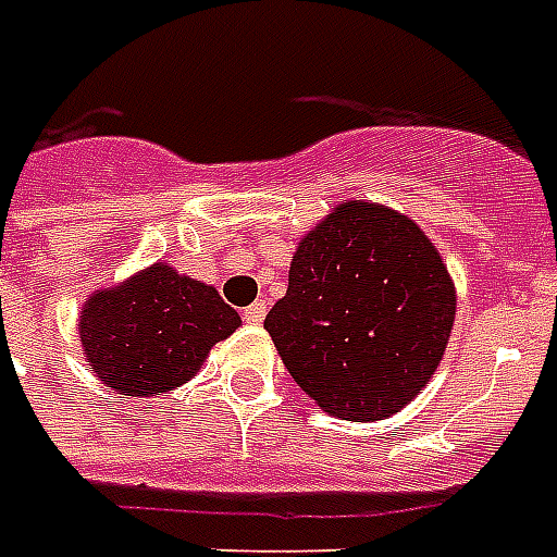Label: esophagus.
I'll return each mask as SVG.
<instances>
[{
  "label": "esophagus",
  "mask_w": 557,
  "mask_h": 557,
  "mask_svg": "<svg viewBox=\"0 0 557 557\" xmlns=\"http://www.w3.org/2000/svg\"><path fill=\"white\" fill-rule=\"evenodd\" d=\"M265 312H269V306L257 300V304H251L248 309H245L243 318H245V323H253V326H257V323L265 321Z\"/></svg>",
  "instance_id": "1"
}]
</instances>
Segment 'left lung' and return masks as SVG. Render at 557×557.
Segmentation results:
<instances>
[{"label":"left lung","instance_id":"obj_1","mask_svg":"<svg viewBox=\"0 0 557 557\" xmlns=\"http://www.w3.org/2000/svg\"><path fill=\"white\" fill-rule=\"evenodd\" d=\"M454 314L457 292L422 227L384 205L344 201L300 239L265 330L318 407L375 422L431 381Z\"/></svg>","mask_w":557,"mask_h":557}]
</instances>
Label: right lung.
I'll return each instance as SVG.
<instances>
[{"label":"right lung","mask_w":557,"mask_h":557,"mask_svg":"<svg viewBox=\"0 0 557 557\" xmlns=\"http://www.w3.org/2000/svg\"><path fill=\"white\" fill-rule=\"evenodd\" d=\"M239 323L216 288L156 262L86 300L83 356L121 396H161L190 381Z\"/></svg>","instance_id":"right-lung-1"}]
</instances>
